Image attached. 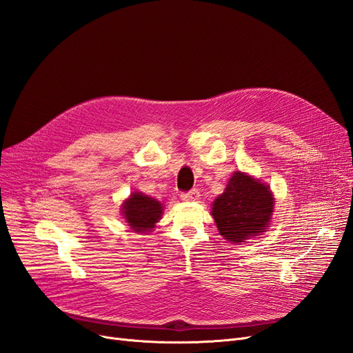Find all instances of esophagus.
Returning <instances> with one entry per match:
<instances>
[{
    "label": "esophagus",
    "mask_w": 353,
    "mask_h": 353,
    "mask_svg": "<svg viewBox=\"0 0 353 353\" xmlns=\"http://www.w3.org/2000/svg\"><path fill=\"white\" fill-rule=\"evenodd\" d=\"M181 199L184 201H197L200 199V193L197 190H191V191H187V193L181 194Z\"/></svg>",
    "instance_id": "obj_1"
}]
</instances>
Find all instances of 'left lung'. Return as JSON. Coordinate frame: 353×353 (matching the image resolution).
<instances>
[{
	"mask_svg": "<svg viewBox=\"0 0 353 353\" xmlns=\"http://www.w3.org/2000/svg\"><path fill=\"white\" fill-rule=\"evenodd\" d=\"M274 212V197L270 185L236 170L227 188L212 205L221 236L236 244L261 236L270 225Z\"/></svg>",
	"mask_w": 353,
	"mask_h": 353,
	"instance_id": "left-lung-1",
	"label": "left lung"
}]
</instances>
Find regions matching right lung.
<instances>
[{
  "mask_svg": "<svg viewBox=\"0 0 353 353\" xmlns=\"http://www.w3.org/2000/svg\"><path fill=\"white\" fill-rule=\"evenodd\" d=\"M162 203L140 191H135L122 203V215L128 225L140 234L150 232L156 227V222L162 218Z\"/></svg>",
  "mask_w": 353,
  "mask_h": 353,
  "instance_id": "1",
  "label": "right lung"
}]
</instances>
